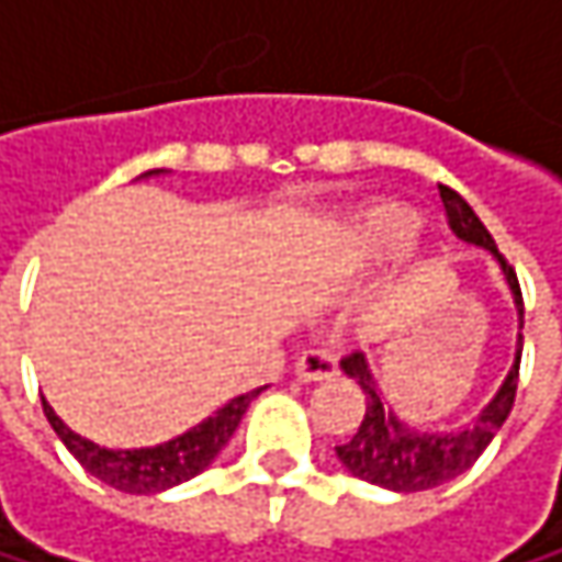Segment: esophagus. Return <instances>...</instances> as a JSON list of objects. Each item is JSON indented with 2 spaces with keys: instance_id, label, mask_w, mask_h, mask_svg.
I'll list each match as a JSON object with an SVG mask.
<instances>
[{
  "instance_id": "esophagus-1",
  "label": "esophagus",
  "mask_w": 562,
  "mask_h": 562,
  "mask_svg": "<svg viewBox=\"0 0 562 562\" xmlns=\"http://www.w3.org/2000/svg\"><path fill=\"white\" fill-rule=\"evenodd\" d=\"M295 374L302 381H328L338 374V355L328 351V348H312V351H302L299 361H295Z\"/></svg>"
}]
</instances>
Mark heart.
Instances as JSON below:
<instances>
[{
	"label": "heart",
	"instance_id": "obj_1",
	"mask_svg": "<svg viewBox=\"0 0 562 562\" xmlns=\"http://www.w3.org/2000/svg\"><path fill=\"white\" fill-rule=\"evenodd\" d=\"M419 227V217L400 204H378L358 214L348 227L345 247L355 263H374L391 254H400Z\"/></svg>",
	"mask_w": 562,
	"mask_h": 562
}]
</instances>
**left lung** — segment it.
I'll return each mask as SVG.
<instances>
[{
	"instance_id": "1",
	"label": "left lung",
	"mask_w": 562,
	"mask_h": 562,
	"mask_svg": "<svg viewBox=\"0 0 562 562\" xmlns=\"http://www.w3.org/2000/svg\"><path fill=\"white\" fill-rule=\"evenodd\" d=\"M439 198H442V207H446V221L452 227L456 237L475 244V247H485L498 257L502 270H505V280L514 292V302H517V315H520V325H524V299H520V282L514 267L502 257V250L495 247V237L485 231V224L479 221V214L465 204L462 194H456L452 188L439 184ZM520 348H524V338H517V358H514V368L507 374V381L502 384L498 396L482 409V416L459 429V432H416L409 429L406 423H400L391 409L384 406L378 384L368 371V361L364 355H348L341 361L345 374L358 381V387L364 391V419L361 426L355 429V436L341 446H335L341 465L361 479V482H371V485H381V488H391V492H429L456 475H462L482 452L485 446L495 439V432L505 426L507 413L514 406V396H517V374H520Z\"/></svg>"
}]
</instances>
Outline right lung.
<instances>
[{
    "label": "right lung",
    "mask_w": 562,
    "mask_h": 562,
    "mask_svg": "<svg viewBox=\"0 0 562 562\" xmlns=\"http://www.w3.org/2000/svg\"><path fill=\"white\" fill-rule=\"evenodd\" d=\"M260 391L263 387L234 396L231 403H224L214 416H207L194 429L175 436L162 446H153V449H103V446L77 436L74 429H67L55 416V409L48 406V400L42 406H45L48 423L60 436V442L67 446V452L93 479H100L103 485H110L123 495H156V492H166L171 485H181V482L201 475L214 462V456L227 446V439L240 426V416L247 413L250 400Z\"/></svg>",
    "instance_id": "right-lung-1"
}]
</instances>
